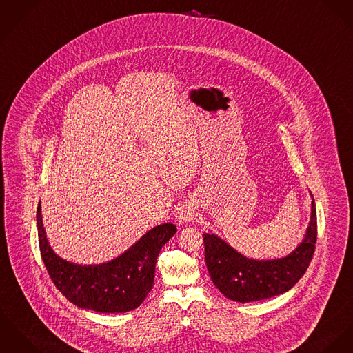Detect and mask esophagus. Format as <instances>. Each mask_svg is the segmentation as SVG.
Masks as SVG:
<instances>
[{"instance_id": "obj_1", "label": "esophagus", "mask_w": 353, "mask_h": 353, "mask_svg": "<svg viewBox=\"0 0 353 353\" xmlns=\"http://www.w3.org/2000/svg\"><path fill=\"white\" fill-rule=\"evenodd\" d=\"M175 217H176V221H179V224H185L194 219V210L189 205H183L178 209Z\"/></svg>"}]
</instances>
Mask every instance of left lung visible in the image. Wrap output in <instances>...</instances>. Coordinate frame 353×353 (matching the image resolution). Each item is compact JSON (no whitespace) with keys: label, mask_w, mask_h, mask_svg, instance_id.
<instances>
[{"label":"left lung","mask_w":353,"mask_h":353,"mask_svg":"<svg viewBox=\"0 0 353 353\" xmlns=\"http://www.w3.org/2000/svg\"><path fill=\"white\" fill-rule=\"evenodd\" d=\"M313 196V195H312ZM317 241L314 198L302 243L286 257L254 260L243 256L216 234L203 233L205 260L214 286L236 302H254L289 291L306 272Z\"/></svg>","instance_id":"8db88e82"}]
</instances>
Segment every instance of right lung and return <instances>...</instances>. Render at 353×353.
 <instances>
[{
  "mask_svg": "<svg viewBox=\"0 0 353 353\" xmlns=\"http://www.w3.org/2000/svg\"><path fill=\"white\" fill-rule=\"evenodd\" d=\"M36 221L41 259L57 289L75 306L98 313H125L143 303L154 286L161 247L176 232L174 224L158 225L121 256L103 264L81 265L58 256L50 247L40 202Z\"/></svg>",
  "mask_w": 353,
  "mask_h": 353,
  "instance_id": "add662e5",
  "label": "right lung"
}]
</instances>
